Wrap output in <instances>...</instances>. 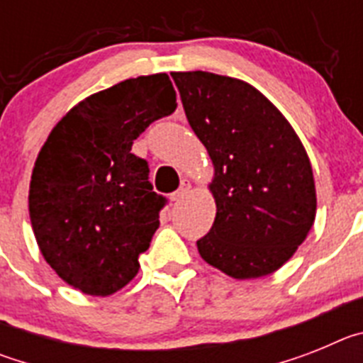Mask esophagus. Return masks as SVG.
Here are the masks:
<instances>
[{"label": "esophagus", "instance_id": "obj_1", "mask_svg": "<svg viewBox=\"0 0 363 363\" xmlns=\"http://www.w3.org/2000/svg\"><path fill=\"white\" fill-rule=\"evenodd\" d=\"M189 191H191V184H189L187 179H184V182H182V185H179L178 191L172 192V194H171V200L172 201H179L184 196H187Z\"/></svg>", "mask_w": 363, "mask_h": 363}]
</instances>
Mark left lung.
I'll return each instance as SVG.
<instances>
[{"label":"left lung","instance_id":"1","mask_svg":"<svg viewBox=\"0 0 363 363\" xmlns=\"http://www.w3.org/2000/svg\"><path fill=\"white\" fill-rule=\"evenodd\" d=\"M172 78L214 167L216 218L198 252L236 280L267 277L293 258L316 216L306 147L251 83L203 70Z\"/></svg>","mask_w":363,"mask_h":363}]
</instances>
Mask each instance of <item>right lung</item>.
<instances>
[{
  "instance_id": "1",
  "label": "right lung",
  "mask_w": 363,
  "mask_h": 363,
  "mask_svg": "<svg viewBox=\"0 0 363 363\" xmlns=\"http://www.w3.org/2000/svg\"><path fill=\"white\" fill-rule=\"evenodd\" d=\"M174 108L165 72L125 79L74 105L38 154L28 189L32 230L45 262L83 294L111 296L138 274L165 198L130 149Z\"/></svg>"
}]
</instances>
